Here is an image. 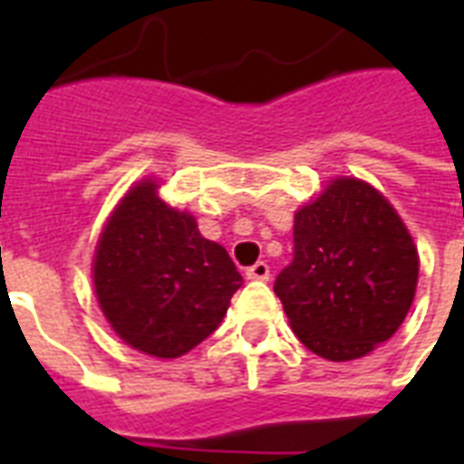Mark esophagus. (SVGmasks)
<instances>
[{"mask_svg": "<svg viewBox=\"0 0 464 464\" xmlns=\"http://www.w3.org/2000/svg\"><path fill=\"white\" fill-rule=\"evenodd\" d=\"M247 279H257V282H267L269 279V265L267 262H255L253 267H247Z\"/></svg>", "mask_w": 464, "mask_h": 464, "instance_id": "esophagus-1", "label": "esophagus"}]
</instances>
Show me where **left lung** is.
<instances>
[{"mask_svg":"<svg viewBox=\"0 0 464 464\" xmlns=\"http://www.w3.org/2000/svg\"><path fill=\"white\" fill-rule=\"evenodd\" d=\"M419 253L392 204L356 178H334L294 217V260L275 294L301 344L353 361L388 342L414 301Z\"/></svg>","mask_w":464,"mask_h":464,"instance_id":"obj_1","label":"left lung"}]
</instances>
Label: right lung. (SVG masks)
Segmentation results:
<instances>
[{
  "label": "right lung",
  "instance_id": "1",
  "mask_svg": "<svg viewBox=\"0 0 464 464\" xmlns=\"http://www.w3.org/2000/svg\"><path fill=\"white\" fill-rule=\"evenodd\" d=\"M93 286L122 342L178 359L221 324L243 276L224 247L202 238L192 214L168 207L159 185L141 180L98 238Z\"/></svg>",
  "mask_w": 464,
  "mask_h": 464
}]
</instances>
